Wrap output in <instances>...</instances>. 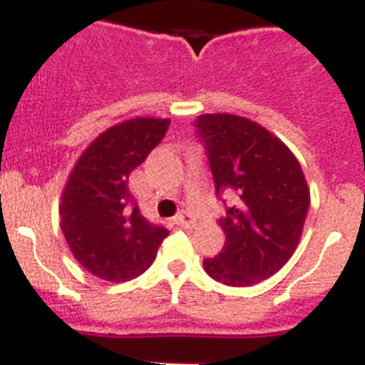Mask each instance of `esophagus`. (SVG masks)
Listing matches in <instances>:
<instances>
[{
    "mask_svg": "<svg viewBox=\"0 0 365 365\" xmlns=\"http://www.w3.org/2000/svg\"><path fill=\"white\" fill-rule=\"evenodd\" d=\"M175 225H179V227L182 228H193L195 227V219H193L188 212H180L175 217Z\"/></svg>",
    "mask_w": 365,
    "mask_h": 365,
    "instance_id": "34e87169",
    "label": "esophagus"
}]
</instances>
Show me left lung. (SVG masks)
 <instances>
[{"label":"left lung","mask_w":365,"mask_h":365,"mask_svg":"<svg viewBox=\"0 0 365 365\" xmlns=\"http://www.w3.org/2000/svg\"><path fill=\"white\" fill-rule=\"evenodd\" d=\"M195 128L208 150L215 190L235 195L219 219L225 247L202 267L225 285H256L278 272L298 247L311 202L307 180L294 153L257 122L208 113Z\"/></svg>","instance_id":"left-lung-1"}]
</instances>
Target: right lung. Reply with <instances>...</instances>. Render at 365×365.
Instances as JSON below:
<instances>
[{
	"label": "right lung",
	"instance_id": "obj_1",
	"mask_svg": "<svg viewBox=\"0 0 365 365\" xmlns=\"http://www.w3.org/2000/svg\"><path fill=\"white\" fill-rule=\"evenodd\" d=\"M170 118L135 117L111 125L83 150L60 197L71 254L106 282H128L153 263L170 232L148 221L128 180L166 135Z\"/></svg>",
	"mask_w": 365,
	"mask_h": 365
}]
</instances>
